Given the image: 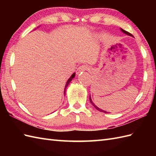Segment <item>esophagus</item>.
Here are the masks:
<instances>
[{
  "mask_svg": "<svg viewBox=\"0 0 156 156\" xmlns=\"http://www.w3.org/2000/svg\"><path fill=\"white\" fill-rule=\"evenodd\" d=\"M88 69V67L87 65H82L77 69V71H76V72H77V74H79V73H80L82 72L87 70Z\"/></svg>",
  "mask_w": 156,
  "mask_h": 156,
  "instance_id": "obj_1",
  "label": "esophagus"
}]
</instances>
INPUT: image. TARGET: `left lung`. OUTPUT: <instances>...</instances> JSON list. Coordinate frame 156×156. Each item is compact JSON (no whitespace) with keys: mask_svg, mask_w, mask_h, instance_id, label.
<instances>
[{"mask_svg":"<svg viewBox=\"0 0 156 156\" xmlns=\"http://www.w3.org/2000/svg\"><path fill=\"white\" fill-rule=\"evenodd\" d=\"M120 29H121V31L123 33V34H126V35H129V36H132V35L131 34H129V32H127V31H125V30H123V29H121V28H120ZM89 99H90V102L92 103V105L94 106V108L97 109V110H98V111H99L100 112H105V113H108V112H107V111H104V110H102V109H101V108H98L97 105H95L94 104V102H92V99H91V97H90H90H89Z\"/></svg>","mask_w":156,"mask_h":156,"instance_id":"obj_1","label":"left lung"}]
</instances>
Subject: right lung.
Listing matches in <instances>:
<instances>
[{
  "label": "right lung",
  "mask_w": 156,
  "mask_h": 156,
  "mask_svg": "<svg viewBox=\"0 0 156 156\" xmlns=\"http://www.w3.org/2000/svg\"><path fill=\"white\" fill-rule=\"evenodd\" d=\"M75 74H76V73H74V74H73L70 76V77H69V78L68 79V81L66 82V86H65V88H64V94H66V88H67L68 84H69V82H70L72 80V79L74 78Z\"/></svg>",
  "instance_id": "obj_1"
}]
</instances>
